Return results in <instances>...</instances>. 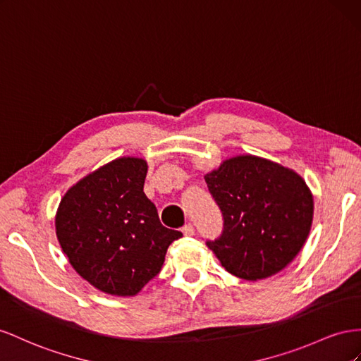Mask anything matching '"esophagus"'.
I'll return each instance as SVG.
<instances>
[{
	"label": "esophagus",
	"instance_id": "34e87169",
	"mask_svg": "<svg viewBox=\"0 0 361 361\" xmlns=\"http://www.w3.org/2000/svg\"><path fill=\"white\" fill-rule=\"evenodd\" d=\"M183 234L184 235H188V238H190V235H193L195 234V226H193V224H186L183 226Z\"/></svg>",
	"mask_w": 361,
	"mask_h": 361
}]
</instances>
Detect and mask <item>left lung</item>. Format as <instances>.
Instances as JSON below:
<instances>
[{"instance_id": "left-lung-1", "label": "left lung", "mask_w": 361, "mask_h": 361, "mask_svg": "<svg viewBox=\"0 0 361 361\" xmlns=\"http://www.w3.org/2000/svg\"><path fill=\"white\" fill-rule=\"evenodd\" d=\"M204 178L224 216L222 234L207 246L230 274L263 280L301 251L314 207L295 171L248 154L222 161Z\"/></svg>"}]
</instances>
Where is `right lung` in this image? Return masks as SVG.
Masks as SVG:
<instances>
[{
	"label": "right lung",
	"mask_w": 361,
	"mask_h": 361,
	"mask_svg": "<svg viewBox=\"0 0 361 361\" xmlns=\"http://www.w3.org/2000/svg\"><path fill=\"white\" fill-rule=\"evenodd\" d=\"M147 171L143 159L113 160L74 184L57 209L61 251L80 276L109 295H137L183 235L161 225L143 192Z\"/></svg>",
	"instance_id": "1"
}]
</instances>
